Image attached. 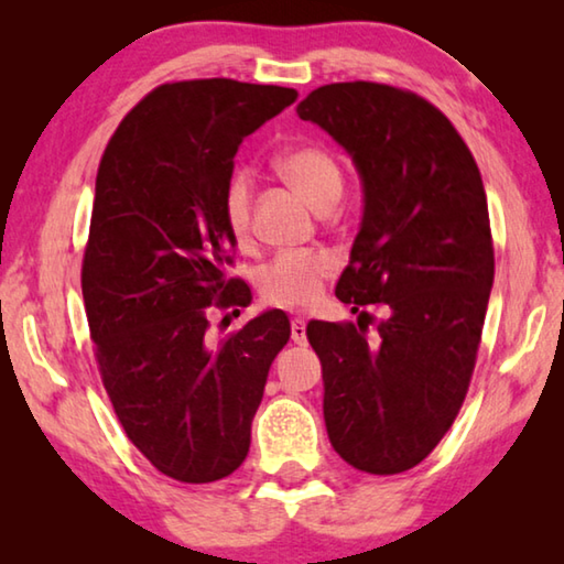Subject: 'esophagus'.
Segmentation results:
<instances>
[{
    "label": "esophagus",
    "instance_id": "34e87169",
    "mask_svg": "<svg viewBox=\"0 0 564 564\" xmlns=\"http://www.w3.org/2000/svg\"><path fill=\"white\" fill-rule=\"evenodd\" d=\"M291 338L293 343H299V346H305V321L301 318L291 321Z\"/></svg>",
    "mask_w": 564,
    "mask_h": 564
}]
</instances>
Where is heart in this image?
<instances>
[{
    "instance_id": "1",
    "label": "heart",
    "mask_w": 564,
    "mask_h": 564,
    "mask_svg": "<svg viewBox=\"0 0 564 564\" xmlns=\"http://www.w3.org/2000/svg\"><path fill=\"white\" fill-rule=\"evenodd\" d=\"M275 169L321 212L336 206L343 194V171L338 159L323 147L303 144L285 149L275 159ZM251 178L246 174L231 176L224 191V221L238 246L251 243ZM336 256L328 251H285L263 265L259 273V291L265 303L303 311L321 299L323 283L336 273Z\"/></svg>"
}]
</instances>
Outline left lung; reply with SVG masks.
<instances>
[{"label":"left lung","instance_id":"obj_1","mask_svg":"<svg viewBox=\"0 0 564 564\" xmlns=\"http://www.w3.org/2000/svg\"><path fill=\"white\" fill-rule=\"evenodd\" d=\"M295 111L348 151L366 194L336 285L358 323L305 328L330 445L356 470L405 473L451 431L475 370L495 279L480 169L451 119L413 91L326 84ZM370 302L387 313L373 339Z\"/></svg>","mask_w":564,"mask_h":564}]
</instances>
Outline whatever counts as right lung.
I'll return each instance as SVG.
<instances>
[{"label":"right lung","mask_w":564,"mask_h":564,"mask_svg":"<svg viewBox=\"0 0 564 564\" xmlns=\"http://www.w3.org/2000/svg\"><path fill=\"white\" fill-rule=\"evenodd\" d=\"M295 99L273 84H161L104 149L82 263L94 356L123 433L178 482L221 480L246 460L269 368L291 338L283 311L218 343L208 318L251 303L226 275L234 156Z\"/></svg>","instance_id":"right-lung-1"}]
</instances>
